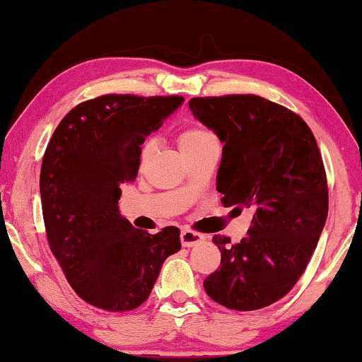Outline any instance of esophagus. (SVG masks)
Masks as SVG:
<instances>
[{
    "instance_id": "obj_1",
    "label": "esophagus",
    "mask_w": 362,
    "mask_h": 362,
    "mask_svg": "<svg viewBox=\"0 0 362 362\" xmlns=\"http://www.w3.org/2000/svg\"><path fill=\"white\" fill-rule=\"evenodd\" d=\"M204 239H206V237H204V234H201V232H196V230H191V229H185L181 232L182 247H192V245L199 244V242H202Z\"/></svg>"
}]
</instances>
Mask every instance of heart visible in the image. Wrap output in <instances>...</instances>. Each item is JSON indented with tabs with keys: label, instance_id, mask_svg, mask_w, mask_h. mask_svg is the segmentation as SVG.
Segmentation results:
<instances>
[{
	"label": "heart",
	"instance_id": "1",
	"mask_svg": "<svg viewBox=\"0 0 362 362\" xmlns=\"http://www.w3.org/2000/svg\"><path fill=\"white\" fill-rule=\"evenodd\" d=\"M214 140V136L211 135L209 132L202 130V128H185L180 133V136H177V141H180V146L182 153L186 151H191V150H196V148H199L201 145H204V143ZM153 153H155V140L153 138H148V140L143 143L141 150H140V163H146L150 160Z\"/></svg>",
	"mask_w": 362,
	"mask_h": 362
}]
</instances>
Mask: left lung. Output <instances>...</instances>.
<instances>
[{
    "mask_svg": "<svg viewBox=\"0 0 362 362\" xmlns=\"http://www.w3.org/2000/svg\"><path fill=\"white\" fill-rule=\"evenodd\" d=\"M189 108L224 143L217 191L226 207L254 211L249 235L212 242L221 265L204 290L229 310L265 308L288 293L328 217V181L310 127L290 108L252 93L194 97Z\"/></svg>",
    "mask_w": 362,
    "mask_h": 362,
    "instance_id": "obj_1",
    "label": "left lung"
}]
</instances>
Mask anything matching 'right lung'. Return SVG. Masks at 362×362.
I'll use <instances>...</instances> for the list:
<instances>
[{
    "instance_id": "right-lung-1",
    "label": "right lung",
    "mask_w": 362,
    "mask_h": 362,
    "mask_svg": "<svg viewBox=\"0 0 362 362\" xmlns=\"http://www.w3.org/2000/svg\"><path fill=\"white\" fill-rule=\"evenodd\" d=\"M182 100L107 93L74 107L47 143L39 186L49 247L74 291L97 308H138L181 249L177 227L135 229L118 199L138 175L145 138Z\"/></svg>"
}]
</instances>
